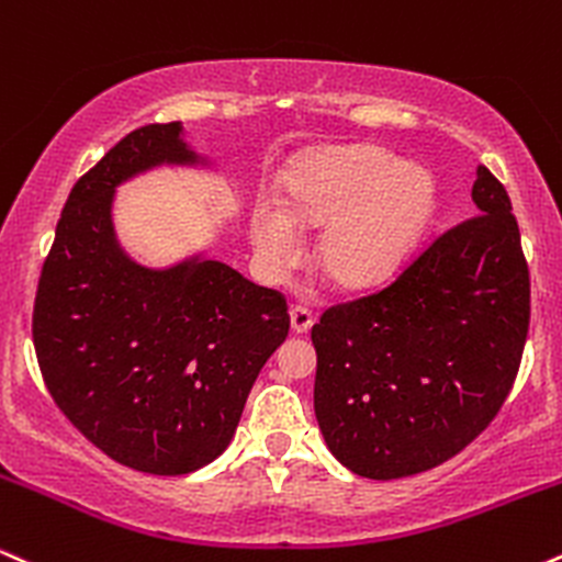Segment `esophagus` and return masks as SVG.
<instances>
[{
  "label": "esophagus",
  "instance_id": "34e87169",
  "mask_svg": "<svg viewBox=\"0 0 562 562\" xmlns=\"http://www.w3.org/2000/svg\"><path fill=\"white\" fill-rule=\"evenodd\" d=\"M289 318H292L294 334H307L310 326H313V310H307L305 305H294L289 310Z\"/></svg>",
  "mask_w": 562,
  "mask_h": 562
}]
</instances>
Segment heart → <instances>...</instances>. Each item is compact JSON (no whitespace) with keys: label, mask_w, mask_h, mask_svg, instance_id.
<instances>
[{"label":"heart","mask_w":562,"mask_h":562,"mask_svg":"<svg viewBox=\"0 0 562 562\" xmlns=\"http://www.w3.org/2000/svg\"><path fill=\"white\" fill-rule=\"evenodd\" d=\"M437 187L420 165L379 147L326 149L289 170L281 200L262 196L249 213L260 266L283 276L302 255V228L321 226L318 260L339 286L362 289L392 276L431 223Z\"/></svg>","instance_id":"heart-1"}]
</instances>
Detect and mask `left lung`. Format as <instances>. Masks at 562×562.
<instances>
[{"instance_id": "8db88e82", "label": "left lung", "mask_w": 562, "mask_h": 562, "mask_svg": "<svg viewBox=\"0 0 562 562\" xmlns=\"http://www.w3.org/2000/svg\"><path fill=\"white\" fill-rule=\"evenodd\" d=\"M479 213L397 281L313 326L315 418L328 450L375 481L437 468L492 424L516 381L531 315L510 196L484 165Z\"/></svg>"}]
</instances>
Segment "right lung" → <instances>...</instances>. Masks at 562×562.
I'll return each mask as SVG.
<instances>
[{"instance_id": "1", "label": "right lung", "mask_w": 562, "mask_h": 562, "mask_svg": "<svg viewBox=\"0 0 562 562\" xmlns=\"http://www.w3.org/2000/svg\"><path fill=\"white\" fill-rule=\"evenodd\" d=\"M210 168L183 123L131 131L78 178L33 305V347L59 411L115 463L181 476L234 439L257 373L289 334L286 300L226 262H136L115 191L147 170Z\"/></svg>"}]
</instances>
